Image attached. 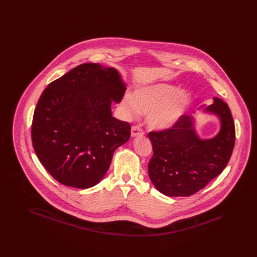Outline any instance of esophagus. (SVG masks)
<instances>
[{
    "instance_id": "obj_1",
    "label": "esophagus",
    "mask_w": 257,
    "mask_h": 257,
    "mask_svg": "<svg viewBox=\"0 0 257 257\" xmlns=\"http://www.w3.org/2000/svg\"><path fill=\"white\" fill-rule=\"evenodd\" d=\"M145 132L139 127V126H133L132 129H131V136L134 138V137H142L144 136Z\"/></svg>"
}]
</instances>
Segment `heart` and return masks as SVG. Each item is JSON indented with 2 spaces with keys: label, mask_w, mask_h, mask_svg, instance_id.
I'll return each mask as SVG.
<instances>
[{
  "label": "heart",
  "mask_w": 257,
  "mask_h": 257,
  "mask_svg": "<svg viewBox=\"0 0 257 257\" xmlns=\"http://www.w3.org/2000/svg\"><path fill=\"white\" fill-rule=\"evenodd\" d=\"M189 103V93L168 84L140 87L134 96L126 93L122 100L127 116L133 117L141 111L147 113V123L155 130H166L177 123Z\"/></svg>",
  "instance_id": "b5f03b06"
}]
</instances>
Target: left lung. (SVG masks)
I'll return each instance as SVG.
<instances>
[{
	"label": "left lung",
	"instance_id": "obj_1",
	"mask_svg": "<svg viewBox=\"0 0 257 257\" xmlns=\"http://www.w3.org/2000/svg\"><path fill=\"white\" fill-rule=\"evenodd\" d=\"M204 109L219 117V133L202 140L192 114H184L171 129L150 132L153 156L148 175L160 193L168 196L196 194L226 167L235 144V126L228 105L218 97Z\"/></svg>",
	"mask_w": 257,
	"mask_h": 257
}]
</instances>
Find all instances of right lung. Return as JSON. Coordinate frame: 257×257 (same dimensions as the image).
I'll return each instance as SVG.
<instances>
[{"label":"right lung","instance_id":"right-lung-1","mask_svg":"<svg viewBox=\"0 0 257 257\" xmlns=\"http://www.w3.org/2000/svg\"><path fill=\"white\" fill-rule=\"evenodd\" d=\"M126 90L119 72L84 63L52 82L37 102L32 142L38 159L60 183L87 189L99 183L131 126L111 115Z\"/></svg>","mask_w":257,"mask_h":257}]
</instances>
